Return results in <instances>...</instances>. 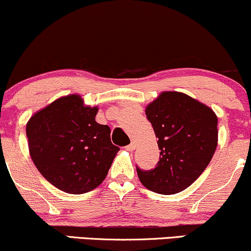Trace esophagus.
<instances>
[{"instance_id": "esophagus-1", "label": "esophagus", "mask_w": 251, "mask_h": 251, "mask_svg": "<svg viewBox=\"0 0 251 251\" xmlns=\"http://www.w3.org/2000/svg\"><path fill=\"white\" fill-rule=\"evenodd\" d=\"M125 149L127 150V151H133V150L135 149V144L134 143H131V144H129V145L126 146Z\"/></svg>"}]
</instances>
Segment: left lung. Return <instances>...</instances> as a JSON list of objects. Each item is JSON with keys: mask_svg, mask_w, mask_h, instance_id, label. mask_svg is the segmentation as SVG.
Masks as SVG:
<instances>
[{"mask_svg": "<svg viewBox=\"0 0 251 251\" xmlns=\"http://www.w3.org/2000/svg\"><path fill=\"white\" fill-rule=\"evenodd\" d=\"M160 150L157 166L137 169L146 189L174 195L189 188L212 159L218 144L217 116L188 94L162 92L145 108Z\"/></svg>", "mask_w": 251, "mask_h": 251, "instance_id": "left-lung-1", "label": "left lung"}]
</instances>
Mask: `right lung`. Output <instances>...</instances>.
Returning <instances> with one entry per match:
<instances>
[{"instance_id":"obj_1","label":"right lung","mask_w":251,"mask_h":251,"mask_svg":"<svg viewBox=\"0 0 251 251\" xmlns=\"http://www.w3.org/2000/svg\"><path fill=\"white\" fill-rule=\"evenodd\" d=\"M98 111L80 94H68L35 112L25 125L34 165L67 194L98 188L119 151L111 143V128L96 122Z\"/></svg>"}]
</instances>
